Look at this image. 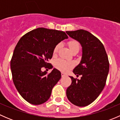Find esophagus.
<instances>
[{
  "mask_svg": "<svg viewBox=\"0 0 120 120\" xmlns=\"http://www.w3.org/2000/svg\"><path fill=\"white\" fill-rule=\"evenodd\" d=\"M61 77H62V78H64V77H67V75L63 73V72H61Z\"/></svg>",
  "mask_w": 120,
  "mask_h": 120,
  "instance_id": "esophagus-1",
  "label": "esophagus"
}]
</instances>
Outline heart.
Segmentation results:
<instances>
[{"label": "heart", "mask_w": 120, "mask_h": 120, "mask_svg": "<svg viewBox=\"0 0 120 120\" xmlns=\"http://www.w3.org/2000/svg\"><path fill=\"white\" fill-rule=\"evenodd\" d=\"M68 46L70 48L71 51L73 52L74 50H78L79 51V49H80V45L79 43L77 42V41H71L68 42ZM60 47H61V44L59 43V44L56 45V46L54 47V50H53V54H56L57 53L59 52V49H60ZM54 66L58 70H60V71H63V72H67L68 71L71 69L73 67V64L69 61H66L63 59H59V60H56L54 64Z\"/></svg>", "instance_id": "1"}]
</instances>
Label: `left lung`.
Returning a JSON list of instances; mask_svg holds the SVG:
<instances>
[{"label":"left lung","mask_w":120,"mask_h":120,"mask_svg":"<svg viewBox=\"0 0 120 120\" xmlns=\"http://www.w3.org/2000/svg\"><path fill=\"white\" fill-rule=\"evenodd\" d=\"M66 33L79 42L82 54L79 64L73 72L81 79L70 77L72 83L66 95L69 101L79 107H84L95 101L106 85L109 71V62L105 47L96 37L88 31L78 30Z\"/></svg>","instance_id":"left-lung-1"}]
</instances>
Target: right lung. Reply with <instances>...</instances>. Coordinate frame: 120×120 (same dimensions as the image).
Returning <instances> with one entry per match:
<instances>
[{"mask_svg":"<svg viewBox=\"0 0 120 120\" xmlns=\"http://www.w3.org/2000/svg\"><path fill=\"white\" fill-rule=\"evenodd\" d=\"M68 38L63 31L38 28L19 40L11 60V71L17 90L30 103L41 105L50 97L61 72L53 68L48 75L41 68H52L48 61L52 57L54 47Z\"/></svg>","mask_w":120,"mask_h":120,"instance_id":"obj_1","label":"right lung"}]
</instances>
